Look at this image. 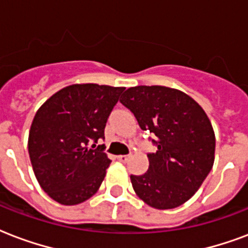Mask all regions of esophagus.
I'll return each mask as SVG.
<instances>
[{
	"instance_id": "34e87169",
	"label": "esophagus",
	"mask_w": 248,
	"mask_h": 248,
	"mask_svg": "<svg viewBox=\"0 0 248 248\" xmlns=\"http://www.w3.org/2000/svg\"><path fill=\"white\" fill-rule=\"evenodd\" d=\"M128 159H129V155H119L118 160L122 163H126L128 162Z\"/></svg>"
}]
</instances>
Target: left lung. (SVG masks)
<instances>
[{
	"mask_svg": "<svg viewBox=\"0 0 248 248\" xmlns=\"http://www.w3.org/2000/svg\"><path fill=\"white\" fill-rule=\"evenodd\" d=\"M120 103L130 110L156 147L149 153V170L130 174L138 197L158 210L189 201L212 170L215 133L206 112L193 98L167 86L129 88Z\"/></svg>",
	"mask_w": 248,
	"mask_h": 248,
	"instance_id": "8db88e82",
	"label": "left lung"
}]
</instances>
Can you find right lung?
<instances>
[{"label": "right lung", "mask_w": 248, "mask_h": 248, "mask_svg": "<svg viewBox=\"0 0 248 248\" xmlns=\"http://www.w3.org/2000/svg\"><path fill=\"white\" fill-rule=\"evenodd\" d=\"M125 88L76 84L51 95L36 112L28 137L34 176L47 195L74 206L97 193L111 160L105 126Z\"/></svg>", "instance_id": "1"}]
</instances>
